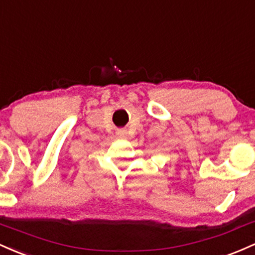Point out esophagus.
Wrapping results in <instances>:
<instances>
[{"label":"esophagus","mask_w":255,"mask_h":255,"mask_svg":"<svg viewBox=\"0 0 255 255\" xmlns=\"http://www.w3.org/2000/svg\"><path fill=\"white\" fill-rule=\"evenodd\" d=\"M127 130H125V128H118V130H117V135H118L119 137H125L127 136Z\"/></svg>","instance_id":"1"}]
</instances>
